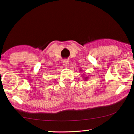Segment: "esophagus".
<instances>
[{
    "label": "esophagus",
    "mask_w": 134,
    "mask_h": 134,
    "mask_svg": "<svg viewBox=\"0 0 134 134\" xmlns=\"http://www.w3.org/2000/svg\"><path fill=\"white\" fill-rule=\"evenodd\" d=\"M69 64V60L68 59H64L63 60V65H64V66L65 67H67L68 66V65Z\"/></svg>",
    "instance_id": "obj_1"
}]
</instances>
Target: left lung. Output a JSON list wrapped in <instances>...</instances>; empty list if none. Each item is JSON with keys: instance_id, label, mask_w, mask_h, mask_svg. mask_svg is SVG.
Listing matches in <instances>:
<instances>
[{"instance_id": "8db88e82", "label": "left lung", "mask_w": 134, "mask_h": 134, "mask_svg": "<svg viewBox=\"0 0 134 134\" xmlns=\"http://www.w3.org/2000/svg\"><path fill=\"white\" fill-rule=\"evenodd\" d=\"M87 79V77H86V79Z\"/></svg>"}]
</instances>
